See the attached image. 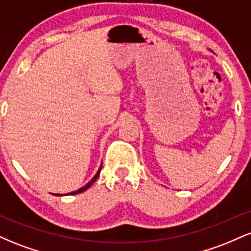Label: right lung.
Instances as JSON below:
<instances>
[{
	"label": "right lung",
	"instance_id": "obj_1",
	"mask_svg": "<svg viewBox=\"0 0 251 251\" xmlns=\"http://www.w3.org/2000/svg\"><path fill=\"white\" fill-rule=\"evenodd\" d=\"M101 168H102V165H101V166H100L99 171H98V172H97V175H96V176H94V177H93V178H92V179H91V180H89V181H88V183H87V184H86V185H85V186H82V188H80L79 190H77V191H73V192H70V195H76V194H80V192H83V191H85V190H87V189L89 188V186H91V185H92V184H93V183H94V181H96V180H97V178H98V177H99V175H100V171H101Z\"/></svg>",
	"mask_w": 251,
	"mask_h": 251
}]
</instances>
